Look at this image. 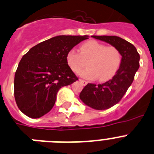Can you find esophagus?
I'll return each instance as SVG.
<instances>
[{"label": "esophagus", "instance_id": "34e87169", "mask_svg": "<svg viewBox=\"0 0 154 154\" xmlns=\"http://www.w3.org/2000/svg\"><path fill=\"white\" fill-rule=\"evenodd\" d=\"M79 81H80V82H82V85H83V86H86V84L88 83V82H86V81H85V80H83V79H79Z\"/></svg>", "mask_w": 154, "mask_h": 154}]
</instances>
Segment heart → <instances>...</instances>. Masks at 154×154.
Returning a JSON list of instances; mask_svg holds the SVG:
<instances>
[{
	"mask_svg": "<svg viewBox=\"0 0 154 154\" xmlns=\"http://www.w3.org/2000/svg\"><path fill=\"white\" fill-rule=\"evenodd\" d=\"M120 51L114 47H107L96 40L85 42L80 46V52L75 49L68 51L66 61L74 72H79L88 67L80 75L88 79L107 82L115 75L122 64Z\"/></svg>",
	"mask_w": 154,
	"mask_h": 154,
	"instance_id": "1",
	"label": "heart"
}]
</instances>
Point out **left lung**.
Segmentation results:
<instances>
[{
  "label": "left lung",
  "mask_w": 154,
  "mask_h": 154,
  "mask_svg": "<svg viewBox=\"0 0 154 154\" xmlns=\"http://www.w3.org/2000/svg\"><path fill=\"white\" fill-rule=\"evenodd\" d=\"M111 44L120 51L122 64L111 79L103 84L88 83L79 94L84 103L95 110H106L121 100L140 68V54L134 45L116 36H92Z\"/></svg>",
  "instance_id": "left-lung-1"
}]
</instances>
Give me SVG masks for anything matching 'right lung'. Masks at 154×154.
I'll return each mask as SVG.
<instances>
[{"label": "right lung", "instance_id": "1", "mask_svg": "<svg viewBox=\"0 0 154 154\" xmlns=\"http://www.w3.org/2000/svg\"><path fill=\"white\" fill-rule=\"evenodd\" d=\"M89 36H57L34 46L21 59L14 82V99L24 115L32 118L51 111L61 87L78 78L66 61V55Z\"/></svg>", "mask_w": 154, "mask_h": 154}]
</instances>
